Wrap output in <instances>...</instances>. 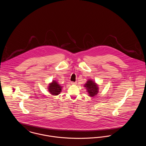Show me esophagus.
I'll return each instance as SVG.
<instances>
[{"instance_id": "34e87169", "label": "esophagus", "mask_w": 146, "mask_h": 146, "mask_svg": "<svg viewBox=\"0 0 146 146\" xmlns=\"http://www.w3.org/2000/svg\"><path fill=\"white\" fill-rule=\"evenodd\" d=\"M71 84H76V82H71Z\"/></svg>"}]
</instances>
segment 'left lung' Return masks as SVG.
<instances>
[{"instance_id": "obj_1", "label": "left lung", "mask_w": 146, "mask_h": 146, "mask_svg": "<svg viewBox=\"0 0 146 146\" xmlns=\"http://www.w3.org/2000/svg\"><path fill=\"white\" fill-rule=\"evenodd\" d=\"M97 86L96 83L92 80L88 81L85 85V86L90 96H94L97 94L98 90Z\"/></svg>"}]
</instances>
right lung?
I'll return each mask as SVG.
<instances>
[{"label":"right lung","instance_id":"obj_1","mask_svg":"<svg viewBox=\"0 0 146 146\" xmlns=\"http://www.w3.org/2000/svg\"><path fill=\"white\" fill-rule=\"evenodd\" d=\"M49 92L53 95H58L61 91V86L59 85V84L57 83L55 81H53L49 86Z\"/></svg>","mask_w":146,"mask_h":146}]
</instances>
